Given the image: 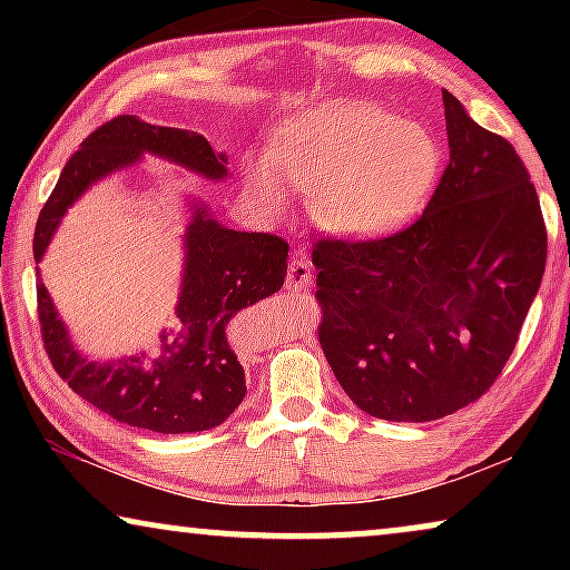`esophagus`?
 I'll return each instance as SVG.
<instances>
[{
    "mask_svg": "<svg viewBox=\"0 0 570 570\" xmlns=\"http://www.w3.org/2000/svg\"><path fill=\"white\" fill-rule=\"evenodd\" d=\"M287 287H306L311 285V264L303 256H293L287 262V277H285Z\"/></svg>",
    "mask_w": 570,
    "mask_h": 570,
    "instance_id": "esophagus-1",
    "label": "esophagus"
}]
</instances>
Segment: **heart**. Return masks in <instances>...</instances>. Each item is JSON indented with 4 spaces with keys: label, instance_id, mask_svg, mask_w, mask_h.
<instances>
[{
    "label": "heart",
    "instance_id": "1",
    "mask_svg": "<svg viewBox=\"0 0 570 570\" xmlns=\"http://www.w3.org/2000/svg\"><path fill=\"white\" fill-rule=\"evenodd\" d=\"M439 170V145L423 124L365 100L324 104L285 121L269 158L246 184L264 213L287 207V187L308 194L311 217L342 236H376L423 205Z\"/></svg>",
    "mask_w": 570,
    "mask_h": 570
}]
</instances>
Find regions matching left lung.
I'll return each instance as SVG.
<instances>
[{"instance_id":"8db88e82","label":"left lung","mask_w":570,"mask_h":570,"mask_svg":"<svg viewBox=\"0 0 570 570\" xmlns=\"http://www.w3.org/2000/svg\"><path fill=\"white\" fill-rule=\"evenodd\" d=\"M449 166L423 215L381 238H318V345L363 412L428 423L501 376L540 291L548 230L509 139L443 90Z\"/></svg>"}]
</instances>
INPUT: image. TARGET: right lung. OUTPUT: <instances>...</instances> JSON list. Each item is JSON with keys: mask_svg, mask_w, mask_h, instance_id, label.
<instances>
[{"mask_svg": "<svg viewBox=\"0 0 570 570\" xmlns=\"http://www.w3.org/2000/svg\"><path fill=\"white\" fill-rule=\"evenodd\" d=\"M142 153L174 160L209 181L228 176V158L215 153L205 135L116 116L92 131L61 170L36 223V264L80 194L98 178L137 163ZM184 248L178 332L160 334L163 355L153 363H145V355L85 361L69 342L46 285L36 283L38 322L53 371L92 407L153 433L209 431L233 415L244 402L246 379L225 326L240 308L277 293L287 275V240L225 228L207 215V207H194Z\"/></svg>", "mask_w": 570, "mask_h": 570, "instance_id": "1", "label": "right lung"}]
</instances>
